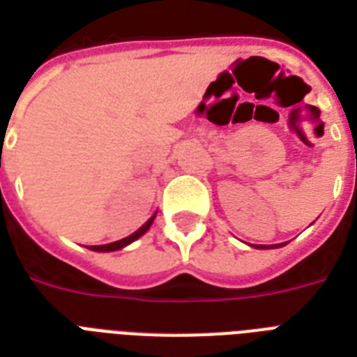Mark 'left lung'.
I'll list each match as a JSON object with an SVG mask.
<instances>
[{"instance_id": "8db88e82", "label": "left lung", "mask_w": 357, "mask_h": 357, "mask_svg": "<svg viewBox=\"0 0 357 357\" xmlns=\"http://www.w3.org/2000/svg\"><path fill=\"white\" fill-rule=\"evenodd\" d=\"M285 243L282 244H255V248H261V250H268V248H280V246H283Z\"/></svg>"}]
</instances>
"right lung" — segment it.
<instances>
[{
	"label": "right lung",
	"mask_w": 357,
	"mask_h": 357,
	"mask_svg": "<svg viewBox=\"0 0 357 357\" xmlns=\"http://www.w3.org/2000/svg\"><path fill=\"white\" fill-rule=\"evenodd\" d=\"M153 218H155V215H153V217H151L150 220H148V222L142 224V226H140V228L137 229V231H135V234L129 235V237L120 238V241H114V243L102 244V246H89V248L94 250V252H114V250L123 248V246H128V244H131V243H133V241H137V238H139V237H142V235H144L146 231H148V229H150L151 222H153Z\"/></svg>",
	"instance_id": "obj_1"
}]
</instances>
